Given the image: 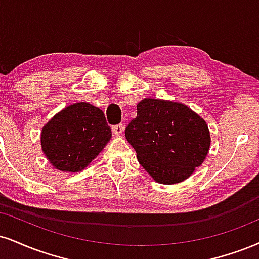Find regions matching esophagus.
I'll return each instance as SVG.
<instances>
[{"instance_id":"obj_1","label":"esophagus","mask_w":259,"mask_h":259,"mask_svg":"<svg viewBox=\"0 0 259 259\" xmlns=\"http://www.w3.org/2000/svg\"><path fill=\"white\" fill-rule=\"evenodd\" d=\"M123 129H124L123 124H116V125L112 126V132H113L114 135H120V134L123 133Z\"/></svg>"}]
</instances>
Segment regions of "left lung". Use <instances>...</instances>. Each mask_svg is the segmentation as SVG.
Segmentation results:
<instances>
[{"label":"left lung","instance_id":"obj_1","mask_svg":"<svg viewBox=\"0 0 259 259\" xmlns=\"http://www.w3.org/2000/svg\"><path fill=\"white\" fill-rule=\"evenodd\" d=\"M125 138L139 163L159 183L174 185L188 179L210 148L205 120L187 106L145 99L138 116L125 127Z\"/></svg>","mask_w":259,"mask_h":259}]
</instances>
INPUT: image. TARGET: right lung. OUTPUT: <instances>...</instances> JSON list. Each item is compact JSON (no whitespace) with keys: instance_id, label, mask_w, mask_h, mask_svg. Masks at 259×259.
<instances>
[{"instance_id":"obj_1","label":"right lung","mask_w":259,"mask_h":259,"mask_svg":"<svg viewBox=\"0 0 259 259\" xmlns=\"http://www.w3.org/2000/svg\"><path fill=\"white\" fill-rule=\"evenodd\" d=\"M111 135L104 112L87 102H78L64 108L46 124L40 143L53 166L77 172L88 166Z\"/></svg>"}]
</instances>
